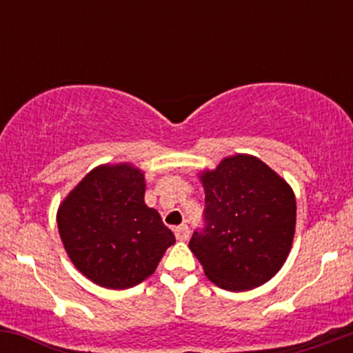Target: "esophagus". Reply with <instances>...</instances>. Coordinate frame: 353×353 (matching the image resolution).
I'll return each mask as SVG.
<instances>
[{
    "label": "esophagus",
    "instance_id": "34e87169",
    "mask_svg": "<svg viewBox=\"0 0 353 353\" xmlns=\"http://www.w3.org/2000/svg\"><path fill=\"white\" fill-rule=\"evenodd\" d=\"M174 234H176L177 241L184 242V241H188V239H189V234H190V232H189L188 225H179V228L174 230Z\"/></svg>",
    "mask_w": 353,
    "mask_h": 353
}]
</instances>
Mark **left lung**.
<instances>
[{"label": "left lung", "mask_w": 353, "mask_h": 353, "mask_svg": "<svg viewBox=\"0 0 353 353\" xmlns=\"http://www.w3.org/2000/svg\"><path fill=\"white\" fill-rule=\"evenodd\" d=\"M199 181L205 229L194 232L189 249L205 277L230 292L270 281L294 242L297 205L289 182L250 154L224 157Z\"/></svg>", "instance_id": "1"}]
</instances>
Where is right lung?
<instances>
[{"label": "right lung", "mask_w": 353, "mask_h": 353, "mask_svg": "<svg viewBox=\"0 0 353 353\" xmlns=\"http://www.w3.org/2000/svg\"><path fill=\"white\" fill-rule=\"evenodd\" d=\"M144 172L131 163L101 164L59 204V237L84 277L124 290L154 274L176 237L144 202Z\"/></svg>", "instance_id": "obj_1"}]
</instances>
